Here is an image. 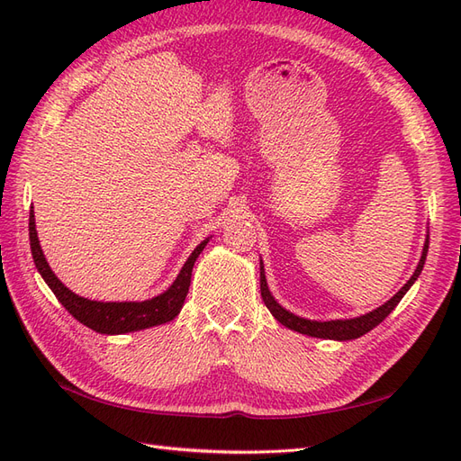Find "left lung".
Listing matches in <instances>:
<instances>
[{"instance_id":"obj_1","label":"left lung","mask_w":461,"mask_h":461,"mask_svg":"<svg viewBox=\"0 0 461 461\" xmlns=\"http://www.w3.org/2000/svg\"><path fill=\"white\" fill-rule=\"evenodd\" d=\"M427 252H429V234L425 239L423 244V252H421V259L417 263V267L413 271V275L410 276V281L403 285L396 294L390 298L388 302H384L379 308L366 313V315H359V317H352V319H330V321H315V319H305L300 315H294L292 312L285 310L281 303H278L271 290L267 286V278H265V269H263V261L259 259V288H261V298L267 305V310L273 313V317L278 321V323L288 327L290 330H296L302 334H308V337H315V339H329V340H354L364 337L366 332L373 330L376 325L381 323L388 317V313L393 312L396 305L400 303V300L406 296V292L411 288V285L417 281V276L421 275L423 271V265L427 259Z\"/></svg>"}]
</instances>
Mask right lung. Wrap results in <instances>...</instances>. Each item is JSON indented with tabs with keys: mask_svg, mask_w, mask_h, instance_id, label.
I'll list each match as a JSON object with an SVG mask.
<instances>
[{
	"mask_svg": "<svg viewBox=\"0 0 461 461\" xmlns=\"http://www.w3.org/2000/svg\"><path fill=\"white\" fill-rule=\"evenodd\" d=\"M29 234H31V249L38 273L44 278L46 285L51 288V292L61 302L63 308L71 313L82 325L88 329L100 332V334H124V332H134L149 327H158L163 323H169L173 321L180 310H183L188 288H190V278H192V267L196 263L198 256L203 252L209 239L200 242L183 269L176 275L175 283L167 288L163 294L149 298L144 302H95L82 298L75 294L73 290H68L55 273L51 271L50 263L41 252L38 232H36V219H34V209L31 207V219H29Z\"/></svg>",
	"mask_w": 461,
	"mask_h": 461,
	"instance_id": "1",
	"label": "right lung"
}]
</instances>
